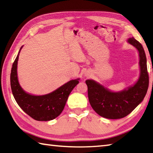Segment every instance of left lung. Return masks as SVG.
<instances>
[{
	"label": "left lung",
	"instance_id": "1",
	"mask_svg": "<svg viewBox=\"0 0 153 153\" xmlns=\"http://www.w3.org/2000/svg\"><path fill=\"white\" fill-rule=\"evenodd\" d=\"M128 42L138 50L139 53L140 77L135 84L121 92L114 93L94 80H86L88 98L91 106L98 115L105 118H123L136 108L143 100L149 88V77L145 50L139 42L130 38Z\"/></svg>",
	"mask_w": 153,
	"mask_h": 153
}]
</instances>
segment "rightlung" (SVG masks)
Instances as JSON below:
<instances>
[{
    "label": "right lung",
    "instance_id": "1",
    "mask_svg": "<svg viewBox=\"0 0 153 153\" xmlns=\"http://www.w3.org/2000/svg\"><path fill=\"white\" fill-rule=\"evenodd\" d=\"M20 51L13 63L10 74L11 89L15 100L20 108L35 120H52L62 112L69 95L79 83V79L71 80L47 95L36 96L27 94L21 88L18 81L17 63Z\"/></svg>",
    "mask_w": 153,
    "mask_h": 153
}]
</instances>
